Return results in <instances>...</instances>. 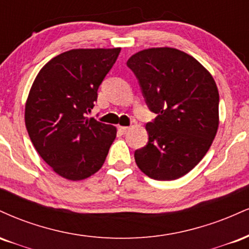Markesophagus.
<instances>
[{
  "label": "esophagus",
  "mask_w": 249,
  "mask_h": 249,
  "mask_svg": "<svg viewBox=\"0 0 249 249\" xmlns=\"http://www.w3.org/2000/svg\"><path fill=\"white\" fill-rule=\"evenodd\" d=\"M118 131L122 134H124V133H126L127 131H128V127L127 126H118Z\"/></svg>",
  "instance_id": "1"
}]
</instances>
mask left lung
<instances>
[{
    "instance_id": "1",
    "label": "left lung",
    "mask_w": 249,
    "mask_h": 249,
    "mask_svg": "<svg viewBox=\"0 0 249 249\" xmlns=\"http://www.w3.org/2000/svg\"><path fill=\"white\" fill-rule=\"evenodd\" d=\"M126 64L148 108L158 115L146 124V146L134 152L137 166L152 179H178L199 164L215 138V82L194 57L174 48L142 50Z\"/></svg>"
}]
</instances>
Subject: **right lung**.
Masks as SVG:
<instances>
[{"label":"right lung","mask_w":249,"mask_h":249,"mask_svg":"<svg viewBox=\"0 0 249 249\" xmlns=\"http://www.w3.org/2000/svg\"><path fill=\"white\" fill-rule=\"evenodd\" d=\"M121 48L72 49L39 70L25 103V126L42 159L58 176L83 180L104 164L117 128L88 118Z\"/></svg>","instance_id":"obj_1"}]
</instances>
